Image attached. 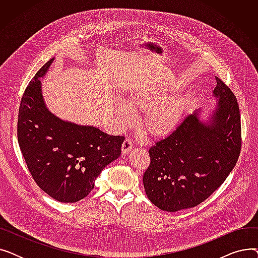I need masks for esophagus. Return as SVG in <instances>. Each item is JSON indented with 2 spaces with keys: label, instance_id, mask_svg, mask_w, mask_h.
Wrapping results in <instances>:
<instances>
[{
  "label": "esophagus",
  "instance_id": "34e87169",
  "mask_svg": "<svg viewBox=\"0 0 258 258\" xmlns=\"http://www.w3.org/2000/svg\"><path fill=\"white\" fill-rule=\"evenodd\" d=\"M133 146H134L133 140H132L131 138H126V139L124 140L123 144H122V154L126 155V154L132 150Z\"/></svg>",
  "mask_w": 258,
  "mask_h": 258
}]
</instances>
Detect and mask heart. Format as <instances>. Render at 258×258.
<instances>
[{"label":"heart","mask_w":258,"mask_h":258,"mask_svg":"<svg viewBox=\"0 0 258 258\" xmlns=\"http://www.w3.org/2000/svg\"><path fill=\"white\" fill-rule=\"evenodd\" d=\"M131 103L140 110H147L146 125L154 135H167L175 130L180 123L184 102L177 96L166 97V92L162 89L141 91L134 95ZM118 116L125 124L131 123L135 111L131 104L121 102L117 110Z\"/></svg>","instance_id":"1"}]
</instances>
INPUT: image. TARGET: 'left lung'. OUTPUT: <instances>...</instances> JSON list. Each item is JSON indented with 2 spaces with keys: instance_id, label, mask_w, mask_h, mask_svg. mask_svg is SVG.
<instances>
[{
  "instance_id": "obj_1",
  "label": "left lung",
  "mask_w": 258,
  "mask_h": 258,
  "mask_svg": "<svg viewBox=\"0 0 258 258\" xmlns=\"http://www.w3.org/2000/svg\"><path fill=\"white\" fill-rule=\"evenodd\" d=\"M218 98L208 118L188 115L169 136L150 148L143 174L147 198L161 210L192 208L208 199L234 168L241 147L239 107L233 92L215 77Z\"/></svg>"
}]
</instances>
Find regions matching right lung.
<instances>
[{
    "mask_svg": "<svg viewBox=\"0 0 258 258\" xmlns=\"http://www.w3.org/2000/svg\"><path fill=\"white\" fill-rule=\"evenodd\" d=\"M53 60L40 68L23 94L18 140L39 188L58 202L75 203L92 191L101 170L120 156L124 137L63 121L48 110L39 78Z\"/></svg>",
    "mask_w": 258,
    "mask_h": 258,
    "instance_id": "obj_1",
    "label": "right lung"
}]
</instances>
